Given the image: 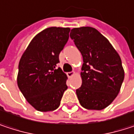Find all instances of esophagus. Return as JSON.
<instances>
[{
	"label": "esophagus",
	"instance_id": "34e87169",
	"mask_svg": "<svg viewBox=\"0 0 134 134\" xmlns=\"http://www.w3.org/2000/svg\"><path fill=\"white\" fill-rule=\"evenodd\" d=\"M67 76H68V77H74V74H75V73L74 72V71H72V72H68L67 74Z\"/></svg>",
	"mask_w": 134,
	"mask_h": 134
}]
</instances>
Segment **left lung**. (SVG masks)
Instances as JSON below:
<instances>
[{
    "label": "left lung",
    "instance_id": "1",
    "mask_svg": "<svg viewBox=\"0 0 134 134\" xmlns=\"http://www.w3.org/2000/svg\"><path fill=\"white\" fill-rule=\"evenodd\" d=\"M70 38L83 57L81 86L76 90L81 105L89 110L109 106L124 79L120 57L103 35L92 27L71 29Z\"/></svg>",
    "mask_w": 134,
    "mask_h": 134
}]
</instances>
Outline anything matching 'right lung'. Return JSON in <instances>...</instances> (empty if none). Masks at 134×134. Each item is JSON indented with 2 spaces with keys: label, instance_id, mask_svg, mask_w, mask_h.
I'll return each mask as SVG.
<instances>
[{
  "label": "right lung",
  "instance_id": "1",
  "mask_svg": "<svg viewBox=\"0 0 134 134\" xmlns=\"http://www.w3.org/2000/svg\"><path fill=\"white\" fill-rule=\"evenodd\" d=\"M70 31V28L60 27L42 30L32 40L20 59L18 86L27 102L38 111L57 109L67 90V74L56 67Z\"/></svg>",
  "mask_w": 134,
  "mask_h": 134
}]
</instances>
